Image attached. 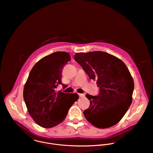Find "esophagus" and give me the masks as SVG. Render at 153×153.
Returning a JSON list of instances; mask_svg holds the SVG:
<instances>
[{
	"label": "esophagus",
	"instance_id": "esophagus-1",
	"mask_svg": "<svg viewBox=\"0 0 153 153\" xmlns=\"http://www.w3.org/2000/svg\"><path fill=\"white\" fill-rule=\"evenodd\" d=\"M78 95H79V97H80V98H83L85 96V94H78Z\"/></svg>",
	"mask_w": 153,
	"mask_h": 153
}]
</instances>
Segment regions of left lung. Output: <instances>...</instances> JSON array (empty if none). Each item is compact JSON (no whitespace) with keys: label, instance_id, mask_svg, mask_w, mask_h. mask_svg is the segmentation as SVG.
I'll list each match as a JSON object with an SVG mask.
<instances>
[{"label":"left lung","instance_id":"8db88e82","mask_svg":"<svg viewBox=\"0 0 153 153\" xmlns=\"http://www.w3.org/2000/svg\"><path fill=\"white\" fill-rule=\"evenodd\" d=\"M74 60L90 79L97 80L98 96L86 94L89 107L83 111L87 120L98 128L116 125L132 103L134 83L125 64L118 58L102 51L76 53Z\"/></svg>","mask_w":153,"mask_h":153}]
</instances>
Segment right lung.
I'll list each match as a JSON object with an SVG mask.
<instances>
[{"label": "right lung", "instance_id": "right-lung-1", "mask_svg": "<svg viewBox=\"0 0 153 153\" xmlns=\"http://www.w3.org/2000/svg\"><path fill=\"white\" fill-rule=\"evenodd\" d=\"M71 60L65 52H56L40 59L31 69L23 91L28 111L40 126L51 128L61 123L79 98L77 94L56 91L62 85L64 66Z\"/></svg>", "mask_w": 153, "mask_h": 153}]
</instances>
